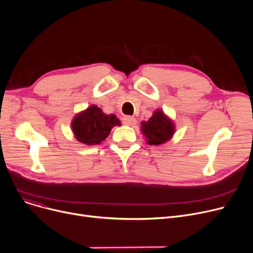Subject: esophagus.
Returning a JSON list of instances; mask_svg holds the SVG:
<instances>
[{"label": "esophagus", "mask_w": 253, "mask_h": 253, "mask_svg": "<svg viewBox=\"0 0 253 253\" xmlns=\"http://www.w3.org/2000/svg\"><path fill=\"white\" fill-rule=\"evenodd\" d=\"M123 123L128 126H134L136 124V119L131 116H126L123 119Z\"/></svg>", "instance_id": "1"}]
</instances>
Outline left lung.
<instances>
[{
    "label": "left lung",
    "mask_w": 253,
    "mask_h": 253,
    "mask_svg": "<svg viewBox=\"0 0 253 253\" xmlns=\"http://www.w3.org/2000/svg\"><path fill=\"white\" fill-rule=\"evenodd\" d=\"M140 124L141 133L150 145L164 144L175 133L173 120L170 119L161 109L156 110L148 121H142Z\"/></svg>",
    "instance_id": "8db88e82"
}]
</instances>
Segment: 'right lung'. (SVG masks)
<instances>
[{"mask_svg":"<svg viewBox=\"0 0 253 253\" xmlns=\"http://www.w3.org/2000/svg\"><path fill=\"white\" fill-rule=\"evenodd\" d=\"M115 126H121V121L117 116L104 114L95 104L78 113L71 123L75 138L86 145L101 143Z\"/></svg>","mask_w":253,"mask_h":253,"instance_id":"right-lung-1","label":"right lung"}]
</instances>
